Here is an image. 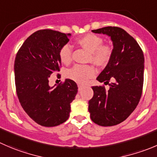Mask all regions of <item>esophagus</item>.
I'll use <instances>...</instances> for the list:
<instances>
[{
    "label": "esophagus",
    "instance_id": "obj_1",
    "mask_svg": "<svg viewBox=\"0 0 157 157\" xmlns=\"http://www.w3.org/2000/svg\"><path fill=\"white\" fill-rule=\"evenodd\" d=\"M83 86H82V85H80V84L78 85V90L79 91H81L82 90H83Z\"/></svg>",
    "mask_w": 157,
    "mask_h": 157
}]
</instances>
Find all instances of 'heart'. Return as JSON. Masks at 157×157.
<instances>
[{
  "mask_svg": "<svg viewBox=\"0 0 157 157\" xmlns=\"http://www.w3.org/2000/svg\"><path fill=\"white\" fill-rule=\"evenodd\" d=\"M77 44L89 52L87 60L97 66H105L109 63L112 56L113 50L109 45L104 44L103 39L97 35H83L77 40ZM60 60L64 64H68L72 60V49L69 45H64L59 52ZM96 74L95 68L92 65H75L67 71V78L78 83H86L88 79Z\"/></svg>",
  "mask_w": 157,
  "mask_h": 157,
  "instance_id": "1",
  "label": "heart"
}]
</instances>
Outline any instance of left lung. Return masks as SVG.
Masks as SVG:
<instances>
[{
	"label": "left lung",
	"instance_id": "left-lung-1",
	"mask_svg": "<svg viewBox=\"0 0 157 157\" xmlns=\"http://www.w3.org/2000/svg\"><path fill=\"white\" fill-rule=\"evenodd\" d=\"M94 33L110 36L113 49L109 63L97 77L100 83L109 86H92L94 97L88 110L95 124L103 127L117 125L136 109L144 85V56L134 38L121 27H105Z\"/></svg>",
	"mask_w": 157,
	"mask_h": 157
}]
</instances>
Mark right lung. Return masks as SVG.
<instances>
[{
    "mask_svg": "<svg viewBox=\"0 0 157 157\" xmlns=\"http://www.w3.org/2000/svg\"><path fill=\"white\" fill-rule=\"evenodd\" d=\"M70 36L51 29L37 30L26 39L15 57V86L20 103L43 127L64 123L77 93V83L70 79L55 87L49 86L51 74L60 71L59 52Z\"/></svg>",
    "mask_w": 157,
    "mask_h": 157,
    "instance_id": "obj_1",
    "label": "right lung"
}]
</instances>
